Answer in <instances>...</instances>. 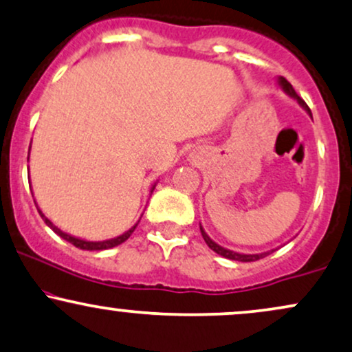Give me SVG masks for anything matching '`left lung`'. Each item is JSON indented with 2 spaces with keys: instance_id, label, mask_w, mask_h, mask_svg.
I'll return each instance as SVG.
<instances>
[{
  "instance_id": "8db88e82",
  "label": "left lung",
  "mask_w": 352,
  "mask_h": 352,
  "mask_svg": "<svg viewBox=\"0 0 352 352\" xmlns=\"http://www.w3.org/2000/svg\"><path fill=\"white\" fill-rule=\"evenodd\" d=\"M277 83H278V87H280L282 90L287 93V95L292 96V98H294V100H297V103L300 104V107H302V108L305 109V111H307V113L310 114V116H311L310 108L307 107V103H305V101H303L302 98H300V96L297 95V91L294 90V87H292V85H290L289 82H287L285 78H283V77H278V78H277ZM200 231H201L203 239H205V243L208 244V248H210V249H213V251L217 252V254H219V256L226 257V259H231V261H239V262H254V261H259V259H262V257L269 256V254H272L274 251H277V249H270V251L259 252V254H241V252H234V251H231V249H226V248H223V245H219V244L214 243V241L211 239L208 234H206L205 230H203L201 224H200Z\"/></svg>"
}]
</instances>
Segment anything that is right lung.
<instances>
[{
    "mask_svg": "<svg viewBox=\"0 0 352 352\" xmlns=\"http://www.w3.org/2000/svg\"><path fill=\"white\" fill-rule=\"evenodd\" d=\"M29 151H31V146H29ZM155 185L157 184H154L152 185V188H151V193L154 192V188H155ZM36 203V201H34ZM36 206H37V203H36ZM37 211H39V214H41V218L44 219L45 221V224H47V226L50 228V230H52L55 234H58L60 236L62 239H65L67 243H70V244H74L75 248H78V249H83V251H103V249H111V248H114V245H120V244H122L124 243L126 239L129 238L131 234H133L134 232V230H135V226H138V223L134 224L133 228H129L128 231L126 232H122V234H120V236H116V238H111V239H104V241H87V239H82V238H77V236H72V234H69V232H65V231H62L60 228H57L55 226V224L50 221V219L45 217L44 213H42V211L37 208Z\"/></svg>",
    "mask_w": 352,
    "mask_h": 352,
    "instance_id": "obj_1",
    "label": "right lung"
}]
</instances>
